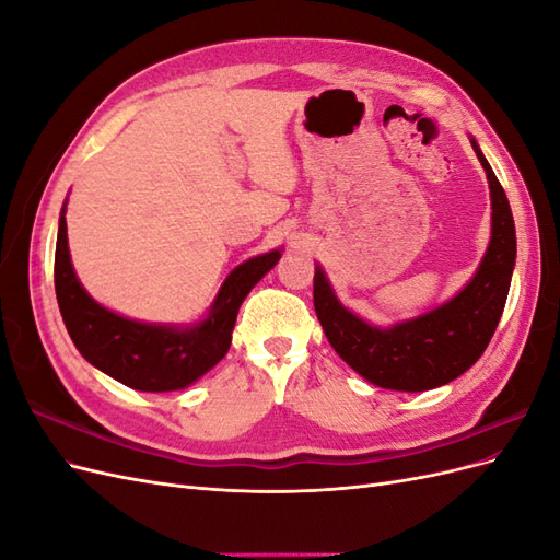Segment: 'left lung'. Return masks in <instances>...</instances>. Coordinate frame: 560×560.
Instances as JSON below:
<instances>
[{
    "label": "left lung",
    "instance_id": "obj_1",
    "mask_svg": "<svg viewBox=\"0 0 560 560\" xmlns=\"http://www.w3.org/2000/svg\"><path fill=\"white\" fill-rule=\"evenodd\" d=\"M471 147L490 184L493 233L477 276L460 294L416 319L378 329L343 308L322 268L315 270L313 303L331 348L378 387L422 393L446 385L481 358L498 329L516 261V231L502 184L477 142Z\"/></svg>",
    "mask_w": 560,
    "mask_h": 560
}]
</instances>
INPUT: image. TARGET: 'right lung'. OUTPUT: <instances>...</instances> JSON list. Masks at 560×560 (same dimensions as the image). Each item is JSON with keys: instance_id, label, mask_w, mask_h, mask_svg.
Listing matches in <instances>:
<instances>
[{"instance_id": "obj_1", "label": "right lung", "mask_w": 560, "mask_h": 560, "mask_svg": "<svg viewBox=\"0 0 560 560\" xmlns=\"http://www.w3.org/2000/svg\"><path fill=\"white\" fill-rule=\"evenodd\" d=\"M280 259L273 249L241 264L222 284L210 315L196 327H161L126 319L95 303L79 284L67 247L65 210L56 243V296L77 350L93 366L142 393H173L224 358L241 303Z\"/></svg>"}]
</instances>
